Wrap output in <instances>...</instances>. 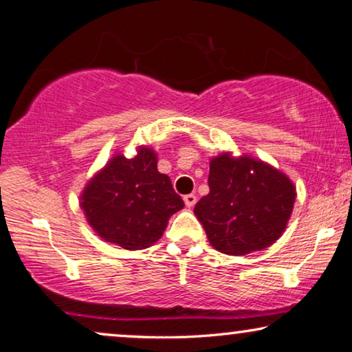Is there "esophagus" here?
<instances>
[{"label":"esophagus","mask_w":352,"mask_h":352,"mask_svg":"<svg viewBox=\"0 0 352 352\" xmlns=\"http://www.w3.org/2000/svg\"><path fill=\"white\" fill-rule=\"evenodd\" d=\"M184 204H186L187 208H192V206L197 204V195H194V194L184 195Z\"/></svg>","instance_id":"1"}]
</instances>
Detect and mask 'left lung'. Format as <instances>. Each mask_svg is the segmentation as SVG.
I'll return each mask as SVG.
<instances>
[{"instance_id": "obj_1", "label": "left lung", "mask_w": 352, "mask_h": 352, "mask_svg": "<svg viewBox=\"0 0 352 352\" xmlns=\"http://www.w3.org/2000/svg\"><path fill=\"white\" fill-rule=\"evenodd\" d=\"M208 186L210 194L201 197L194 213L218 252L248 254L267 248L283 234L296 187L277 168L224 152L211 158Z\"/></svg>"}]
</instances>
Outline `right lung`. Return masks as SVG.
<instances>
[{"label":"right lung","instance_id":"add662e5","mask_svg":"<svg viewBox=\"0 0 352 352\" xmlns=\"http://www.w3.org/2000/svg\"><path fill=\"white\" fill-rule=\"evenodd\" d=\"M91 228L105 242L124 250L151 247L168 219L184 206L171 179L157 170V153L146 146L136 157H112L91 177L80 197Z\"/></svg>","mask_w":352,"mask_h":352}]
</instances>
